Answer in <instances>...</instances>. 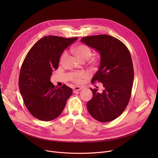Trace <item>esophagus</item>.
Wrapping results in <instances>:
<instances>
[{"label":"esophagus","instance_id":"1","mask_svg":"<svg viewBox=\"0 0 158 158\" xmlns=\"http://www.w3.org/2000/svg\"><path fill=\"white\" fill-rule=\"evenodd\" d=\"M81 89H82L81 87H79V86L74 87V90H73V92L76 93V91H80V90H81Z\"/></svg>","mask_w":158,"mask_h":158}]
</instances>
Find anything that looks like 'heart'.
<instances>
[{"instance_id":"obj_1","label":"heart","mask_w":158,"mask_h":158,"mask_svg":"<svg viewBox=\"0 0 158 158\" xmlns=\"http://www.w3.org/2000/svg\"><path fill=\"white\" fill-rule=\"evenodd\" d=\"M73 52L77 59L81 61H85L89 59L92 56V51L89 47L85 44H79L73 48ZM65 57V53H64L60 59V62L62 63ZM87 76V74L84 72L76 73L72 76V79L76 83H80L81 79Z\"/></svg>"}]
</instances>
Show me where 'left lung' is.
<instances>
[{"label":"left lung","mask_w":158,"mask_h":158,"mask_svg":"<svg viewBox=\"0 0 158 158\" xmlns=\"http://www.w3.org/2000/svg\"><path fill=\"white\" fill-rule=\"evenodd\" d=\"M81 41L99 52L100 65L91 82L98 81L104 87L102 93L90 88L93 97L87 110L98 121H111L123 113L130 99L134 79L130 52L121 41L108 35L84 37Z\"/></svg>","instance_id":"8db88e82"}]
</instances>
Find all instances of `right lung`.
<instances>
[{
	"instance_id": "add662e5",
	"label": "right lung",
	"mask_w": 158,
	"mask_h": 158,
	"mask_svg": "<svg viewBox=\"0 0 158 158\" xmlns=\"http://www.w3.org/2000/svg\"><path fill=\"white\" fill-rule=\"evenodd\" d=\"M77 39L45 36L34 45L22 65L20 93L30 113L39 120L49 121L57 118L73 94V89L65 84L56 87L51 82V76L58 68L64 49Z\"/></svg>"
}]
</instances>
